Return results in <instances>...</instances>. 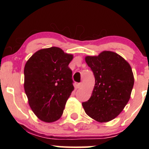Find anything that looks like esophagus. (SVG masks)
Here are the masks:
<instances>
[{"label": "esophagus", "instance_id": "1", "mask_svg": "<svg viewBox=\"0 0 149 149\" xmlns=\"http://www.w3.org/2000/svg\"><path fill=\"white\" fill-rule=\"evenodd\" d=\"M83 83H78V84H77V88H82V87H83Z\"/></svg>", "mask_w": 149, "mask_h": 149}]
</instances>
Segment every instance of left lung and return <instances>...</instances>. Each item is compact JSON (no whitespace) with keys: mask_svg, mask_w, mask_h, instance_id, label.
<instances>
[{"mask_svg":"<svg viewBox=\"0 0 149 149\" xmlns=\"http://www.w3.org/2000/svg\"><path fill=\"white\" fill-rule=\"evenodd\" d=\"M95 84L90 100L82 103L87 115L97 122L112 120L122 112L130 98L134 75L123 57L111 51L86 56Z\"/></svg>","mask_w":149,"mask_h":149,"instance_id":"1","label":"left lung"}]
</instances>
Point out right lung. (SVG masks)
<instances>
[{
  "mask_svg": "<svg viewBox=\"0 0 149 149\" xmlns=\"http://www.w3.org/2000/svg\"><path fill=\"white\" fill-rule=\"evenodd\" d=\"M73 55L52 47L38 50L24 66V88L29 104L40 120L52 123L61 118L66 101L74 90Z\"/></svg>",
  "mask_w": 149,
  "mask_h": 149,
  "instance_id": "1",
  "label": "right lung"
}]
</instances>
